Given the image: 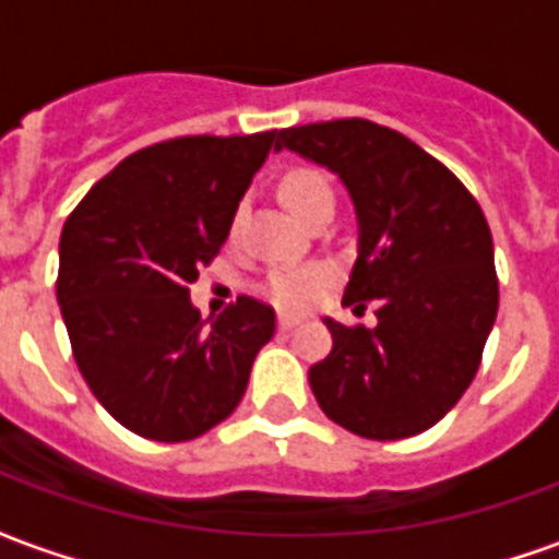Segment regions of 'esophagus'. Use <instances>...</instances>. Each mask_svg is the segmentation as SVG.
<instances>
[{"label":"esophagus","mask_w":559,"mask_h":559,"mask_svg":"<svg viewBox=\"0 0 559 559\" xmlns=\"http://www.w3.org/2000/svg\"><path fill=\"white\" fill-rule=\"evenodd\" d=\"M299 326V317L296 314H281L278 317V329H293Z\"/></svg>","instance_id":"34e87169"}]
</instances>
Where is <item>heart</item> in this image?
I'll return each instance as SVG.
<instances>
[{
    "label": "heart",
    "mask_w": 559,
    "mask_h": 559,
    "mask_svg": "<svg viewBox=\"0 0 559 559\" xmlns=\"http://www.w3.org/2000/svg\"><path fill=\"white\" fill-rule=\"evenodd\" d=\"M278 194L284 206L305 224L314 218L320 209H335V191L326 176L314 167H290L278 179ZM236 224H239V215L233 218V227ZM329 284H332V269L323 263H302V266L272 269L263 281V293L269 296V302H275L278 308L302 311L329 290Z\"/></svg>",
    "instance_id": "b5f03b06"
}]
</instances>
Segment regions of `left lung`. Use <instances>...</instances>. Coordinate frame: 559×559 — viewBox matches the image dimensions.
I'll return each mask as SVG.
<instances>
[{
    "mask_svg": "<svg viewBox=\"0 0 559 559\" xmlns=\"http://www.w3.org/2000/svg\"><path fill=\"white\" fill-rule=\"evenodd\" d=\"M293 148L338 173L359 218L344 305L377 326L326 317L332 350L308 380L320 411L368 440H404L452 411L479 371L500 281L476 197L445 164L368 119L284 128Z\"/></svg>",
    "mask_w": 559,
    "mask_h": 559,
    "instance_id": "left-lung-1",
    "label": "left lung"
}]
</instances>
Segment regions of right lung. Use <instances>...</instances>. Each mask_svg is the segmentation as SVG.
Masks as SVG:
<instances>
[{
    "label": "right lung",
    "mask_w": 559,
    "mask_h": 559,
    "mask_svg": "<svg viewBox=\"0 0 559 559\" xmlns=\"http://www.w3.org/2000/svg\"><path fill=\"white\" fill-rule=\"evenodd\" d=\"M275 131L176 138L119 160L68 215L56 299L92 395L128 431L194 440L230 416L275 311L239 296L212 326L188 284L218 257Z\"/></svg>",
    "instance_id": "add662e5"
}]
</instances>
